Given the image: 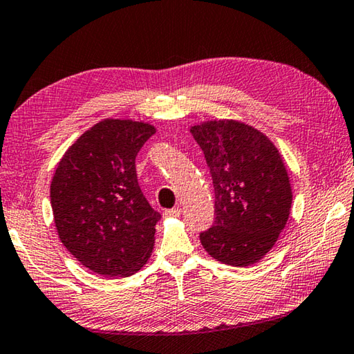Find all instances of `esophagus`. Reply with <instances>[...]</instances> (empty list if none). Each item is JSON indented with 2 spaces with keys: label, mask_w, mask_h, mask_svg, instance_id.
Listing matches in <instances>:
<instances>
[{
  "label": "esophagus",
  "mask_w": 354,
  "mask_h": 354,
  "mask_svg": "<svg viewBox=\"0 0 354 354\" xmlns=\"http://www.w3.org/2000/svg\"><path fill=\"white\" fill-rule=\"evenodd\" d=\"M179 215H181V209H178V207L167 209V210L164 212V216H167V218H178Z\"/></svg>",
  "instance_id": "1"
}]
</instances>
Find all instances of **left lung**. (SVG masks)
<instances>
[{"mask_svg": "<svg viewBox=\"0 0 354 354\" xmlns=\"http://www.w3.org/2000/svg\"><path fill=\"white\" fill-rule=\"evenodd\" d=\"M190 133L215 189V221L199 234L203 248L224 265H254L272 249L291 212L283 159L266 134L244 122L207 120Z\"/></svg>", "mask_w": 354, "mask_h": 354, "instance_id": "8db88e82", "label": "left lung"}]
</instances>
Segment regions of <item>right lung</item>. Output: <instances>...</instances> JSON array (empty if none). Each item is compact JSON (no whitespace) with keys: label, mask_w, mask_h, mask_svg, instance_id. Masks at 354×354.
Returning <instances> with one entry per match:
<instances>
[{"label":"right lung","mask_w":354,"mask_h":354,"mask_svg":"<svg viewBox=\"0 0 354 354\" xmlns=\"http://www.w3.org/2000/svg\"><path fill=\"white\" fill-rule=\"evenodd\" d=\"M156 128L104 119L69 147L50 183L59 239L89 271L128 277L150 259L159 212L138 184L136 156Z\"/></svg>","instance_id":"right-lung-1"}]
</instances>
